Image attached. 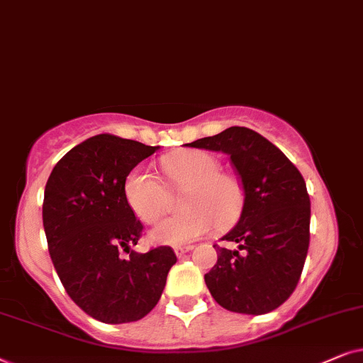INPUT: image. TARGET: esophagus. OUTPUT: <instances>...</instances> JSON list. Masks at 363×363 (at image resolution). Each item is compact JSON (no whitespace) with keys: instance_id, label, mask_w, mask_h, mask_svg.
Segmentation results:
<instances>
[{"instance_id":"34e87169","label":"esophagus","mask_w":363,"mask_h":363,"mask_svg":"<svg viewBox=\"0 0 363 363\" xmlns=\"http://www.w3.org/2000/svg\"><path fill=\"white\" fill-rule=\"evenodd\" d=\"M192 249V245H177V247H174V252H176L177 257H182V255L189 252Z\"/></svg>"}]
</instances>
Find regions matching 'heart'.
Segmentation results:
<instances>
[{"label": "heart", "mask_w": 363, "mask_h": 363, "mask_svg": "<svg viewBox=\"0 0 363 363\" xmlns=\"http://www.w3.org/2000/svg\"><path fill=\"white\" fill-rule=\"evenodd\" d=\"M169 187L182 194V212L169 217L152 232V240L184 245L209 234L217 224L225 229L239 219L244 189L238 177L220 171V162L204 151H184L162 159ZM124 194L129 207L144 224H157L172 207L166 184L146 167H134L125 176Z\"/></svg>", "instance_id": "heart-1"}]
</instances>
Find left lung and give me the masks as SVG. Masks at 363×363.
I'll return each mask as SVG.
<instances>
[{
	"instance_id": "left-lung-1",
	"label": "left lung",
	"mask_w": 363,
	"mask_h": 363,
	"mask_svg": "<svg viewBox=\"0 0 363 363\" xmlns=\"http://www.w3.org/2000/svg\"><path fill=\"white\" fill-rule=\"evenodd\" d=\"M189 146L229 154L244 189L238 225L222 238L239 249L214 245L217 262L204 275L207 289L230 312H272L296 291L307 257L311 199L302 174L249 128L234 125Z\"/></svg>"
}]
</instances>
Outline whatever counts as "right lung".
Instances as JSON below:
<instances>
[{
  "label": "right lung",
  "instance_id": "add662e5",
  "mask_svg": "<svg viewBox=\"0 0 363 363\" xmlns=\"http://www.w3.org/2000/svg\"><path fill=\"white\" fill-rule=\"evenodd\" d=\"M156 151L99 134L65 154L46 182L43 225L57 277L77 307L104 323L147 315L177 262L169 245L129 250L144 225L125 201L124 181Z\"/></svg>",
  "mask_w": 363,
  "mask_h": 363
}]
</instances>
